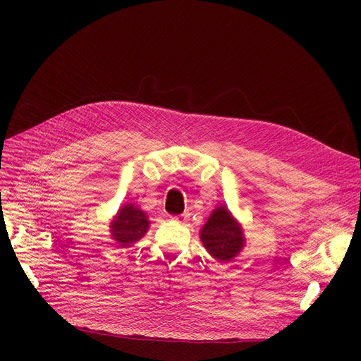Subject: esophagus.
Segmentation results:
<instances>
[{
	"label": "esophagus",
	"mask_w": 361,
	"mask_h": 361,
	"mask_svg": "<svg viewBox=\"0 0 361 361\" xmlns=\"http://www.w3.org/2000/svg\"><path fill=\"white\" fill-rule=\"evenodd\" d=\"M176 222H180V224H184V222H187V215L185 214H183V215H177V216H174L173 218Z\"/></svg>",
	"instance_id": "1"
}]
</instances>
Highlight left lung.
<instances>
[{
  "mask_svg": "<svg viewBox=\"0 0 361 361\" xmlns=\"http://www.w3.org/2000/svg\"><path fill=\"white\" fill-rule=\"evenodd\" d=\"M206 250L218 260H231L243 247L244 237L240 225L225 206H219L200 231Z\"/></svg>",
  "mask_w": 361,
  "mask_h": 361,
  "instance_id": "8db88e82",
  "label": "left lung"
}]
</instances>
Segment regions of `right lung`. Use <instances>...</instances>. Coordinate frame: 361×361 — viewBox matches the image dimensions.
<instances>
[{"mask_svg":"<svg viewBox=\"0 0 361 361\" xmlns=\"http://www.w3.org/2000/svg\"><path fill=\"white\" fill-rule=\"evenodd\" d=\"M149 228V221L145 212L137 206L127 203L118 211L116 219L111 222L112 238L118 241L121 247L140 240Z\"/></svg>","mask_w":361,"mask_h":361,"instance_id":"obj_1","label":"right lung"}]
</instances>
